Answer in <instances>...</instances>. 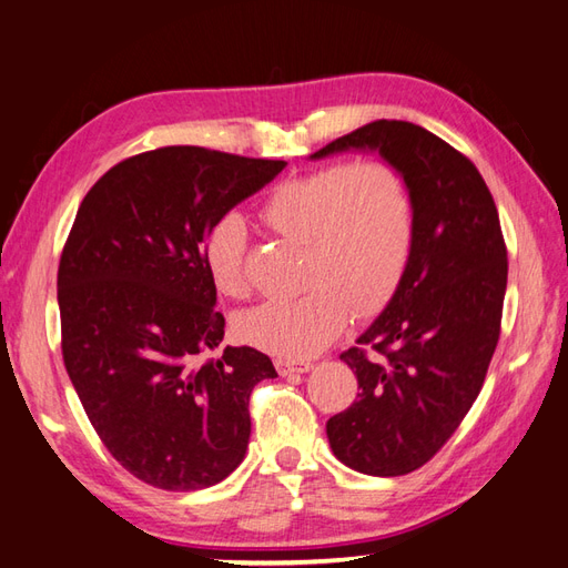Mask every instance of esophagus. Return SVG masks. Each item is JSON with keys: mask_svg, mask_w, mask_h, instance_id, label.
I'll list each match as a JSON object with an SVG mask.
<instances>
[{"mask_svg": "<svg viewBox=\"0 0 568 568\" xmlns=\"http://www.w3.org/2000/svg\"><path fill=\"white\" fill-rule=\"evenodd\" d=\"M310 362H295V359H275V369L281 376H293V374H305L310 372Z\"/></svg>", "mask_w": 568, "mask_h": 568, "instance_id": "obj_1", "label": "esophagus"}]
</instances>
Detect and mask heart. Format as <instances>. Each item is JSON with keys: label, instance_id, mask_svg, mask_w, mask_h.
<instances>
[{"label": "heart", "instance_id": "obj_1", "mask_svg": "<svg viewBox=\"0 0 568 568\" xmlns=\"http://www.w3.org/2000/svg\"><path fill=\"white\" fill-rule=\"evenodd\" d=\"M261 224L303 246L293 297L239 317V335L277 357L305 359L337 337L347 303L357 315L384 307L408 268L416 241L414 194L392 162H335L275 184ZM248 233L239 214L211 221L202 263L226 297L248 293Z\"/></svg>", "mask_w": 568, "mask_h": 568}]
</instances>
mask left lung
<instances>
[{
    "label": "left lung",
    "instance_id": "8db88e82",
    "mask_svg": "<svg viewBox=\"0 0 568 568\" xmlns=\"http://www.w3.org/2000/svg\"><path fill=\"white\" fill-rule=\"evenodd\" d=\"M379 150L414 194L416 241L392 303L339 354L357 402L327 420L332 453L364 475L396 477L426 465L485 384L499 339L507 246L477 166L406 120H374L313 158Z\"/></svg>",
    "mask_w": 568,
    "mask_h": 568
}]
</instances>
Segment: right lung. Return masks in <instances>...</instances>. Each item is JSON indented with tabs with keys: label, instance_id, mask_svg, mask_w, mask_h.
I'll return each mask as SVG.
<instances>
[{
	"label": "right lung",
	"instance_id": "1",
	"mask_svg": "<svg viewBox=\"0 0 568 568\" xmlns=\"http://www.w3.org/2000/svg\"><path fill=\"white\" fill-rule=\"evenodd\" d=\"M283 160L172 144L132 154L91 186L59 261L63 364L110 455L166 493L239 468L253 386L275 366L226 347L202 263L211 221L258 192Z\"/></svg>",
	"mask_w": 568,
	"mask_h": 568
}]
</instances>
